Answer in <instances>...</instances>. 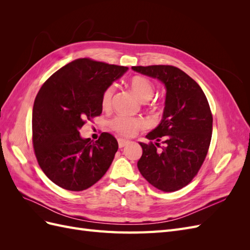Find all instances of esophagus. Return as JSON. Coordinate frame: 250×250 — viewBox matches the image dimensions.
<instances>
[{
  "label": "esophagus",
  "instance_id": "esophagus-1",
  "mask_svg": "<svg viewBox=\"0 0 250 250\" xmlns=\"http://www.w3.org/2000/svg\"><path fill=\"white\" fill-rule=\"evenodd\" d=\"M118 144H119V148H123V147H125L127 145L128 141L123 140V139H119L118 140Z\"/></svg>",
  "mask_w": 250,
  "mask_h": 250
}]
</instances>
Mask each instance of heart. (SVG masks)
Instances as JSON below:
<instances>
[{
  "label": "heart",
  "instance_id": "heart-1",
  "mask_svg": "<svg viewBox=\"0 0 250 250\" xmlns=\"http://www.w3.org/2000/svg\"><path fill=\"white\" fill-rule=\"evenodd\" d=\"M129 86L132 92L139 97L142 102H147L154 94V85L148 78L143 76H135L129 81ZM113 95V86H108L104 90L102 95L101 103L104 108L108 107ZM144 122L139 118H129L125 116H118L110 122V126L115 131L124 137H130L134 134L140 128H142Z\"/></svg>",
  "mask_w": 250,
  "mask_h": 250
}]
</instances>
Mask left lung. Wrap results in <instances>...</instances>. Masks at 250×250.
<instances>
[{"instance_id":"obj_1","label":"left lung","mask_w":250,"mask_h":250,"mask_svg":"<svg viewBox=\"0 0 250 250\" xmlns=\"http://www.w3.org/2000/svg\"><path fill=\"white\" fill-rule=\"evenodd\" d=\"M134 72L160 80L166 87L161 123L140 143L143 154L138 168L150 185L175 192L191 183L203 164L210 144L213 116L198 83L172 65L132 66ZM161 139L166 145L157 150Z\"/></svg>"}]
</instances>
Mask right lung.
Returning <instances> with one entry per match:
<instances>
[{
  "label": "right lung",
  "instance_id": "add662e5",
  "mask_svg": "<svg viewBox=\"0 0 250 250\" xmlns=\"http://www.w3.org/2000/svg\"><path fill=\"white\" fill-rule=\"evenodd\" d=\"M128 67L80 58L43 83L32 111V141L40 167L58 187L79 192L104 175L118 151L107 132L98 141L81 138L86 120L102 112L104 90Z\"/></svg>",
  "mask_w": 250,
  "mask_h": 250
}]
</instances>
